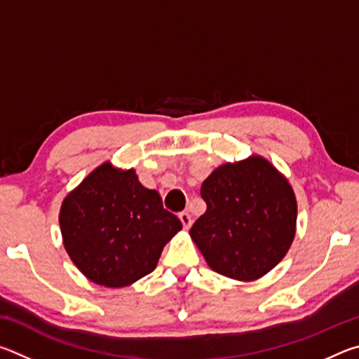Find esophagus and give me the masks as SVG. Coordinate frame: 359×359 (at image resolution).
<instances>
[{"label": "esophagus", "instance_id": "esophagus-1", "mask_svg": "<svg viewBox=\"0 0 359 359\" xmlns=\"http://www.w3.org/2000/svg\"><path fill=\"white\" fill-rule=\"evenodd\" d=\"M179 218H180V222H182V224H184L185 229L191 226V217H190V214H188V212H182V214H179Z\"/></svg>", "mask_w": 359, "mask_h": 359}]
</instances>
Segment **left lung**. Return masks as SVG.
I'll use <instances>...</instances> for the list:
<instances>
[{
    "label": "left lung",
    "instance_id": "left-lung-1",
    "mask_svg": "<svg viewBox=\"0 0 359 359\" xmlns=\"http://www.w3.org/2000/svg\"><path fill=\"white\" fill-rule=\"evenodd\" d=\"M201 198L208 209L190 236L218 274L257 280L287 255L296 233L294 191L264 158L218 166L203 182Z\"/></svg>",
    "mask_w": 359,
    "mask_h": 359
}]
</instances>
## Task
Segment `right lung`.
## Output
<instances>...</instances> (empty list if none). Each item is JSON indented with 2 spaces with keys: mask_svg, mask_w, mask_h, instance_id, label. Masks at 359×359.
<instances>
[{
  "mask_svg": "<svg viewBox=\"0 0 359 359\" xmlns=\"http://www.w3.org/2000/svg\"><path fill=\"white\" fill-rule=\"evenodd\" d=\"M60 228L77 269L95 283L120 288L155 269L182 223L163 208L158 191L141 185L135 169L106 161L65 198Z\"/></svg>",
  "mask_w": 359,
  "mask_h": 359,
  "instance_id": "add662e5",
  "label": "right lung"
}]
</instances>
